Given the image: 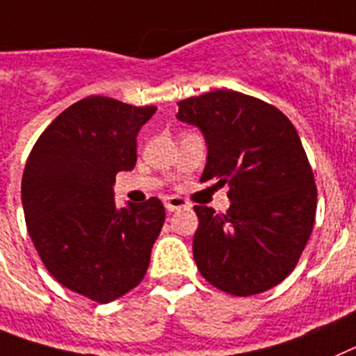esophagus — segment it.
Returning a JSON list of instances; mask_svg holds the SVG:
<instances>
[{"label":"esophagus","mask_w":356,"mask_h":356,"mask_svg":"<svg viewBox=\"0 0 356 356\" xmlns=\"http://www.w3.org/2000/svg\"><path fill=\"white\" fill-rule=\"evenodd\" d=\"M165 208H166V211L174 213V211H177V209L190 208V202L182 199V197H168V199L165 200Z\"/></svg>","instance_id":"esophagus-1"}]
</instances>
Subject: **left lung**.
<instances>
[{"instance_id":"8db88e82","label":"left lung","mask_w":356,"mask_h":356,"mask_svg":"<svg viewBox=\"0 0 356 356\" xmlns=\"http://www.w3.org/2000/svg\"><path fill=\"white\" fill-rule=\"evenodd\" d=\"M177 105V118L199 127L208 145L200 182L229 186L224 215L193 208L197 268L240 298L276 286L298 265L317 209L314 172L296 127L274 105L227 89Z\"/></svg>"}]
</instances>
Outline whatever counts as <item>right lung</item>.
Returning <instances> with one entry per match:
<instances>
[{"instance_id":"add662e5","label":"right lung","mask_w":356,"mask_h":356,"mask_svg":"<svg viewBox=\"0 0 356 356\" xmlns=\"http://www.w3.org/2000/svg\"><path fill=\"white\" fill-rule=\"evenodd\" d=\"M157 107L107 97L70 105L33 145L21 181L24 220L42 264L66 289L111 302L141 283L165 208L156 197L114 202L118 172L136 165V138Z\"/></svg>"}]
</instances>
